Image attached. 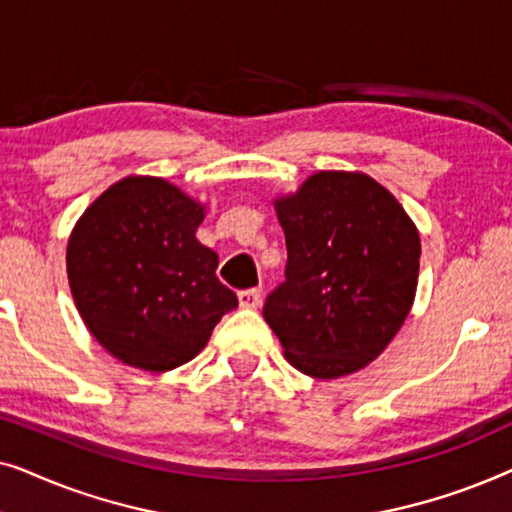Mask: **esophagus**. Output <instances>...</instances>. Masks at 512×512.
<instances>
[{
    "label": "esophagus",
    "mask_w": 512,
    "mask_h": 512,
    "mask_svg": "<svg viewBox=\"0 0 512 512\" xmlns=\"http://www.w3.org/2000/svg\"><path fill=\"white\" fill-rule=\"evenodd\" d=\"M261 298H263L261 289H244L237 293V300H240V305L247 307V310H256V307L261 305Z\"/></svg>",
    "instance_id": "1"
}]
</instances>
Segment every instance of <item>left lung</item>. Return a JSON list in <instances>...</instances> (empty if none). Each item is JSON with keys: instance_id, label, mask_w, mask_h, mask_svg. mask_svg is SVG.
<instances>
[{"instance_id": "left-lung-1", "label": "left lung", "mask_w": 512, "mask_h": 512, "mask_svg": "<svg viewBox=\"0 0 512 512\" xmlns=\"http://www.w3.org/2000/svg\"><path fill=\"white\" fill-rule=\"evenodd\" d=\"M284 282L263 317L300 373L333 380L377 359L417 291L419 235L394 195L366 174L317 172L277 200Z\"/></svg>"}]
</instances>
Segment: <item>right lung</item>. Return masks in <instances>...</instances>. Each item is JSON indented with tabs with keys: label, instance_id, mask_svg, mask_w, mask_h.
I'll list each match as a JSON object with an SVG mask.
<instances>
[{
	"label": "right lung",
	"instance_id": "right-lung-1",
	"mask_svg": "<svg viewBox=\"0 0 512 512\" xmlns=\"http://www.w3.org/2000/svg\"><path fill=\"white\" fill-rule=\"evenodd\" d=\"M202 219L177 186L128 177L76 223L67 244L76 310L118 361L153 373L177 368L237 307L216 277L219 256L195 237Z\"/></svg>",
	"mask_w": 512,
	"mask_h": 512
}]
</instances>
